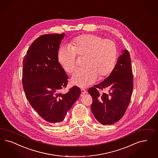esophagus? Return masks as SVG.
I'll use <instances>...</instances> for the list:
<instances>
[{
	"label": "esophagus",
	"instance_id": "esophagus-1",
	"mask_svg": "<svg viewBox=\"0 0 158 158\" xmlns=\"http://www.w3.org/2000/svg\"><path fill=\"white\" fill-rule=\"evenodd\" d=\"M81 96L82 95H84L85 94H86L87 93V91H86V90L85 89H84V88H82L81 89Z\"/></svg>",
	"mask_w": 158,
	"mask_h": 158
}]
</instances>
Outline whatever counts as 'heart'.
I'll use <instances>...</instances> for the list:
<instances>
[{
    "label": "heart",
    "instance_id": "heart-1",
    "mask_svg": "<svg viewBox=\"0 0 158 158\" xmlns=\"http://www.w3.org/2000/svg\"><path fill=\"white\" fill-rule=\"evenodd\" d=\"M116 43L110 39L87 34L74 38L70 45L60 48L58 60L67 74H70L78 66L79 57L86 56L85 68L76 71L71 78L73 84L85 87L97 81L98 77L109 76L114 70L117 58Z\"/></svg>",
    "mask_w": 158,
    "mask_h": 158
}]
</instances>
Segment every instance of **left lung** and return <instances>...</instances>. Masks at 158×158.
<instances>
[{
	"instance_id": "1",
	"label": "left lung",
	"mask_w": 158,
	"mask_h": 158,
	"mask_svg": "<svg viewBox=\"0 0 158 158\" xmlns=\"http://www.w3.org/2000/svg\"><path fill=\"white\" fill-rule=\"evenodd\" d=\"M99 89L108 90L100 94ZM133 89V76L130 53L127 50L119 56L114 70L104 81L88 89L92 98V112L103 125L113 124L124 114Z\"/></svg>"
}]
</instances>
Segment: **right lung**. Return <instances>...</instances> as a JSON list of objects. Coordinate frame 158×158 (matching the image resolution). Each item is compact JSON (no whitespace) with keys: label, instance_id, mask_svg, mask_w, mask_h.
<instances>
[{"label":"right lung","instance_id":"right-lung-1","mask_svg":"<svg viewBox=\"0 0 158 158\" xmlns=\"http://www.w3.org/2000/svg\"><path fill=\"white\" fill-rule=\"evenodd\" d=\"M64 36V34L39 36L23 62L22 82L26 98L40 117L50 124L62 122L81 94L77 86L61 93L68 83V77L58 60Z\"/></svg>","mask_w":158,"mask_h":158}]
</instances>
